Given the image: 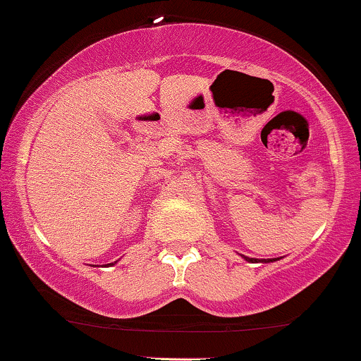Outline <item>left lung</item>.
Returning <instances> with one entry per match:
<instances>
[{
	"instance_id": "obj_1",
	"label": "left lung",
	"mask_w": 361,
	"mask_h": 361,
	"mask_svg": "<svg viewBox=\"0 0 361 361\" xmlns=\"http://www.w3.org/2000/svg\"><path fill=\"white\" fill-rule=\"evenodd\" d=\"M241 256L246 261H250V263H271V261H275V259H256V258H250V256H244V255H241Z\"/></svg>"
}]
</instances>
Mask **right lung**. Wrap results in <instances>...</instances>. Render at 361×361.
Instances as JSON below:
<instances>
[{"label": "right lung", "instance_id": "obj_1", "mask_svg": "<svg viewBox=\"0 0 361 361\" xmlns=\"http://www.w3.org/2000/svg\"><path fill=\"white\" fill-rule=\"evenodd\" d=\"M115 263H117V261H115ZM115 263H110V267H114V264H115Z\"/></svg>", "mask_w": 361, "mask_h": 361}]
</instances>
